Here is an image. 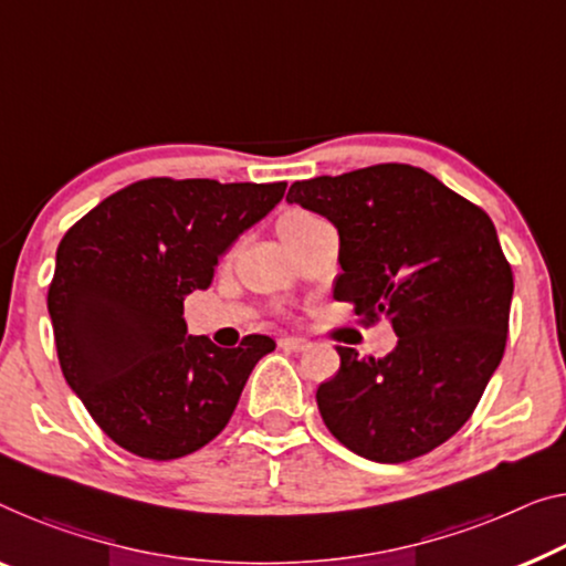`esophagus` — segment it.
Returning a JSON list of instances; mask_svg holds the SVG:
<instances>
[{"instance_id": "obj_1", "label": "esophagus", "mask_w": 566, "mask_h": 566, "mask_svg": "<svg viewBox=\"0 0 566 566\" xmlns=\"http://www.w3.org/2000/svg\"><path fill=\"white\" fill-rule=\"evenodd\" d=\"M310 345H312V343L307 340V337H297V335L282 337V340H280V348H282V350H290V353H302V350H307Z\"/></svg>"}]
</instances>
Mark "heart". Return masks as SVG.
Segmentation results:
<instances>
[{
    "label": "heart",
    "mask_w": 566,
    "mask_h": 566,
    "mask_svg": "<svg viewBox=\"0 0 566 566\" xmlns=\"http://www.w3.org/2000/svg\"><path fill=\"white\" fill-rule=\"evenodd\" d=\"M302 218H310V213H305V210L292 208V210H286V213L280 218V223H286V221H302Z\"/></svg>",
    "instance_id": "heart-1"
}]
</instances>
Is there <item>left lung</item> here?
I'll use <instances>...</instances> for the list:
<instances>
[{
	"label": "left lung",
	"mask_w": 566,
	"mask_h": 566,
	"mask_svg": "<svg viewBox=\"0 0 566 566\" xmlns=\"http://www.w3.org/2000/svg\"><path fill=\"white\" fill-rule=\"evenodd\" d=\"M286 202L340 235L337 302L399 335L384 358L337 345L340 370L317 407L337 442L374 462H407L450 440L499 368L513 274L485 210L411 165H374L294 182Z\"/></svg>",
	"instance_id": "obj_1"
}]
</instances>
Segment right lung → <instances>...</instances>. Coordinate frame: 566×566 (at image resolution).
Instances as JSON below:
<instances>
[{
  "label": "right lung",
  "instance_id": "1",
  "mask_svg": "<svg viewBox=\"0 0 566 566\" xmlns=\"http://www.w3.org/2000/svg\"><path fill=\"white\" fill-rule=\"evenodd\" d=\"M286 182L170 180L124 188L63 235L48 292L57 360L112 440L175 460L229 424L251 370L276 343L218 348L188 335L182 302L208 290L218 259L284 198Z\"/></svg>",
  "mask_w": 566,
  "mask_h": 566
}]
</instances>
